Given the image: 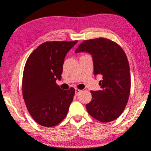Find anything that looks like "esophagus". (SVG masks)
Masks as SVG:
<instances>
[{
  "label": "esophagus",
  "mask_w": 151,
  "mask_h": 151,
  "mask_svg": "<svg viewBox=\"0 0 151 151\" xmlns=\"http://www.w3.org/2000/svg\"><path fill=\"white\" fill-rule=\"evenodd\" d=\"M81 90H79L78 88H75V95L77 96L78 94L81 93Z\"/></svg>",
  "instance_id": "34e87169"
}]
</instances>
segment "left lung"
Here are the masks:
<instances>
[{"label": "left lung", "instance_id": "8db88e82", "mask_svg": "<svg viewBox=\"0 0 151 151\" xmlns=\"http://www.w3.org/2000/svg\"><path fill=\"white\" fill-rule=\"evenodd\" d=\"M92 55L94 75L103 76L100 91H91L92 100L86 105L88 114L102 122L116 119L126 106L131 90L130 68L127 57L120 46L112 40L99 39L85 40L76 53Z\"/></svg>", "mask_w": 151, "mask_h": 151}]
</instances>
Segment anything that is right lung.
Here are the masks:
<instances>
[{
    "label": "right lung",
    "instance_id": "obj_1",
    "mask_svg": "<svg viewBox=\"0 0 151 151\" xmlns=\"http://www.w3.org/2000/svg\"><path fill=\"white\" fill-rule=\"evenodd\" d=\"M77 42H44L27 60L22 77V96L32 119L43 127L60 123L73 101L75 89L63 90L56 81L61 79L65 58Z\"/></svg>",
    "mask_w": 151,
    "mask_h": 151
}]
</instances>
